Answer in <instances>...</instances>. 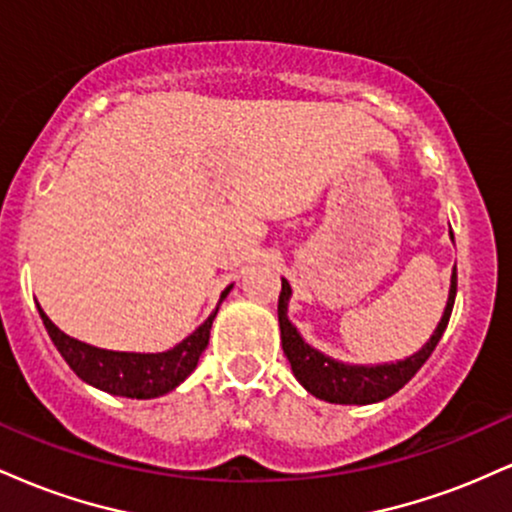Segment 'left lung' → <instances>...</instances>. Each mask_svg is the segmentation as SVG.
I'll list each match as a JSON object with an SVG mask.
<instances>
[{"label": "left lung", "instance_id": "obj_1", "mask_svg": "<svg viewBox=\"0 0 512 512\" xmlns=\"http://www.w3.org/2000/svg\"><path fill=\"white\" fill-rule=\"evenodd\" d=\"M455 293H457V269L452 272V284H450V298L445 305L443 320L438 322V330L433 332L431 342H428L419 354L409 356L407 361L390 363V366H344V363L332 361V358L322 356L320 351L310 349L303 342L301 334L296 332V327L291 325L289 317H286V301L291 296L289 281L281 279V293H279V305H276V313H279V327H281V346H284V354L289 358L293 375L298 378L305 390L310 395L325 399V402L334 404H373L380 399L392 397L395 392L402 390L409 383L424 363L428 356L433 354L436 344L443 337L445 327H448L452 305H455Z\"/></svg>", "mask_w": 512, "mask_h": 512}]
</instances>
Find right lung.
<instances>
[{"label": "right lung", "instance_id": "obj_1", "mask_svg": "<svg viewBox=\"0 0 512 512\" xmlns=\"http://www.w3.org/2000/svg\"><path fill=\"white\" fill-rule=\"evenodd\" d=\"M231 286L221 293V301L228 296ZM43 325L48 330L52 344L57 346L69 368L79 375L88 385L98 390L110 392V395L132 397V399H151L161 397L175 390L192 370L197 368L199 356L209 344L211 320H214L219 308L207 317L204 325H199L187 339L163 354H125V351H105L88 346L84 342L67 337L62 330L52 325V320L43 313L38 305Z\"/></svg>", "mask_w": 512, "mask_h": 512}]
</instances>
